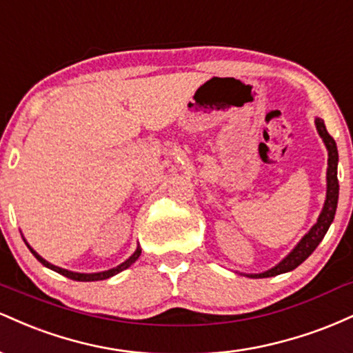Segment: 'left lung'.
Segmentation results:
<instances>
[{"label": "left lung", "mask_w": 353, "mask_h": 353, "mask_svg": "<svg viewBox=\"0 0 353 353\" xmlns=\"http://www.w3.org/2000/svg\"><path fill=\"white\" fill-rule=\"evenodd\" d=\"M315 125H317V131L320 137L323 139V143L327 145V151H329V169H327V199L323 204L322 214L319 216L317 224L309 230V234H305L297 247L287 255L285 259L279 265H275L274 269L267 270L264 274H255L249 275V277H274V275L289 272L294 270L295 267H299L305 261L309 255L317 249V245L322 242L323 236L329 230L332 221L335 217V210H337V202H339V179H337V163H339V152H337V144H335L334 137L327 132L325 124L322 119H315Z\"/></svg>", "instance_id": "left-lung-1"}]
</instances>
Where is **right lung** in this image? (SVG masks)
Listing matches in <instances>:
<instances>
[{"label": "right lung", "instance_id": "add662e5", "mask_svg": "<svg viewBox=\"0 0 353 353\" xmlns=\"http://www.w3.org/2000/svg\"><path fill=\"white\" fill-rule=\"evenodd\" d=\"M30 250L31 252H33V255L36 259H38L39 262H41L43 265H46L48 269H51V270H54V272H58V274H61V275H64V277H68V279H71V281H79V282H91V281H103V279H109V277H112V275H116V274H119L121 270H124V269H128L129 265L131 264H134V262L137 261V257H139L141 255V249L139 247H137V250L134 254L131 255V257L128 259V261L125 262H123V264L121 265H117L116 269H111V270H106V272H99V274H78V272H71V270H66V269H61V267H56V265H52V264H50V262H46L44 261V259L41 257V255H38L34 252L33 249H31L30 247Z\"/></svg>", "mask_w": 353, "mask_h": 353}]
</instances>
